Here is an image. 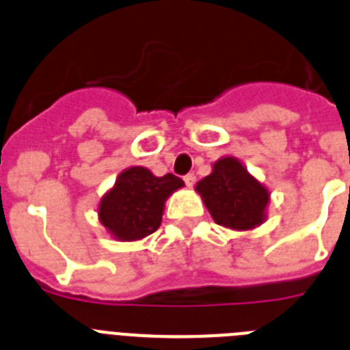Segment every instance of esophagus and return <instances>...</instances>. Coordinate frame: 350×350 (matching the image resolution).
I'll list each match as a JSON object with an SVG mask.
<instances>
[{
    "instance_id": "esophagus-1",
    "label": "esophagus",
    "mask_w": 350,
    "mask_h": 350,
    "mask_svg": "<svg viewBox=\"0 0 350 350\" xmlns=\"http://www.w3.org/2000/svg\"><path fill=\"white\" fill-rule=\"evenodd\" d=\"M184 182H185V185H187V187H193L194 182H196V177H194L193 173H189V175H185V177H184Z\"/></svg>"
}]
</instances>
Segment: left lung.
<instances>
[{
    "instance_id": "8db88e82",
    "label": "left lung",
    "mask_w": 350,
    "mask_h": 350,
    "mask_svg": "<svg viewBox=\"0 0 350 350\" xmlns=\"http://www.w3.org/2000/svg\"><path fill=\"white\" fill-rule=\"evenodd\" d=\"M194 189L219 226L250 231L267 221L270 191L237 157L224 156L215 161L212 173L198 182Z\"/></svg>"
}]
</instances>
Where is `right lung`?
<instances>
[{
  "instance_id": "add662e5",
  "label": "right lung",
  "mask_w": 350,
  "mask_h": 350,
  "mask_svg": "<svg viewBox=\"0 0 350 350\" xmlns=\"http://www.w3.org/2000/svg\"><path fill=\"white\" fill-rule=\"evenodd\" d=\"M184 180L166 173L156 177L144 166L126 168L98 205V219L120 242H137L152 234L163 221L165 202Z\"/></svg>"
}]
</instances>
